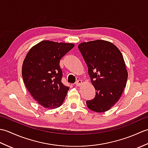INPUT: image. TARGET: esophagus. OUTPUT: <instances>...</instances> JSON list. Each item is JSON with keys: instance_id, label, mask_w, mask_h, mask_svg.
Instances as JSON below:
<instances>
[{"instance_id": "esophagus-1", "label": "esophagus", "mask_w": 148, "mask_h": 148, "mask_svg": "<svg viewBox=\"0 0 148 148\" xmlns=\"http://www.w3.org/2000/svg\"><path fill=\"white\" fill-rule=\"evenodd\" d=\"M82 84V81L81 80H77L76 82V86H80Z\"/></svg>"}]
</instances>
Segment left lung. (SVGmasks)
Here are the masks:
<instances>
[{"label":"left lung","mask_w":148,"mask_h":148,"mask_svg":"<svg viewBox=\"0 0 148 148\" xmlns=\"http://www.w3.org/2000/svg\"><path fill=\"white\" fill-rule=\"evenodd\" d=\"M78 48L95 89V96L87 100V107L97 112L108 111L126 86L128 72L121 53L112 43L103 40L82 42Z\"/></svg>","instance_id":"obj_1"}]
</instances>
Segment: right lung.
Masks as SVG:
<instances>
[{
    "label": "right lung",
    "instance_id": "1",
    "mask_svg": "<svg viewBox=\"0 0 148 148\" xmlns=\"http://www.w3.org/2000/svg\"><path fill=\"white\" fill-rule=\"evenodd\" d=\"M74 47L72 43L43 40L34 46L24 59L22 77L30 95L40 106H62L69 88L62 83L60 61Z\"/></svg>",
    "mask_w": 148,
    "mask_h": 148
}]
</instances>
